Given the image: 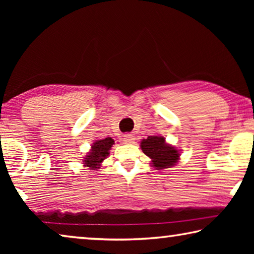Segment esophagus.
Wrapping results in <instances>:
<instances>
[{
    "instance_id": "34e87169",
    "label": "esophagus",
    "mask_w": 254,
    "mask_h": 254,
    "mask_svg": "<svg viewBox=\"0 0 254 254\" xmlns=\"http://www.w3.org/2000/svg\"><path fill=\"white\" fill-rule=\"evenodd\" d=\"M133 140H134V137L132 134H126L123 136V141L126 143H133Z\"/></svg>"
}]
</instances>
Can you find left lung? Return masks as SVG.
<instances>
[{
  "instance_id": "obj_1",
  "label": "left lung",
  "mask_w": 254,
  "mask_h": 254,
  "mask_svg": "<svg viewBox=\"0 0 254 254\" xmlns=\"http://www.w3.org/2000/svg\"><path fill=\"white\" fill-rule=\"evenodd\" d=\"M141 149L144 154L152 159V166L157 170L170 168L179 158L177 150L167 144L163 136H148V139L141 141Z\"/></svg>"
}]
</instances>
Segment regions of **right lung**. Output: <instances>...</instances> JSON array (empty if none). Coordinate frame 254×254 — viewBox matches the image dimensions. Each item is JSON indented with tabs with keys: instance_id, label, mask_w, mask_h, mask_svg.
Here are the masks:
<instances>
[{
	"instance_id": "obj_1",
	"label": "right lung",
	"mask_w": 254,
	"mask_h": 254,
	"mask_svg": "<svg viewBox=\"0 0 254 254\" xmlns=\"http://www.w3.org/2000/svg\"><path fill=\"white\" fill-rule=\"evenodd\" d=\"M114 144V140L112 137H106L103 140H97L92 145L91 152L84 159L85 167H89L91 169L100 168V165L105 158L109 156V151Z\"/></svg>"
}]
</instances>
